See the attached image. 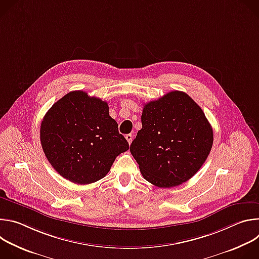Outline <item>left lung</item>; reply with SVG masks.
Instances as JSON below:
<instances>
[{
  "label": "left lung",
  "instance_id": "8db88e82",
  "mask_svg": "<svg viewBox=\"0 0 259 259\" xmlns=\"http://www.w3.org/2000/svg\"><path fill=\"white\" fill-rule=\"evenodd\" d=\"M45 156L65 179L89 184L103 178L129 150L108 105L83 91L67 93L45 115L40 130Z\"/></svg>",
  "mask_w": 259,
  "mask_h": 259
}]
</instances>
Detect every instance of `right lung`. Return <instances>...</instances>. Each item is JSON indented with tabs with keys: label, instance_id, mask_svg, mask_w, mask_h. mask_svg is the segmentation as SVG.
I'll return each instance as SVG.
<instances>
[{
	"label": "right lung",
	"instance_id": "1",
	"mask_svg": "<svg viewBox=\"0 0 259 259\" xmlns=\"http://www.w3.org/2000/svg\"><path fill=\"white\" fill-rule=\"evenodd\" d=\"M141 123L130 152L144 179L154 186H179L205 163L213 131L202 108L187 93L171 91L147 102Z\"/></svg>",
	"mask_w": 259,
	"mask_h": 259
}]
</instances>
